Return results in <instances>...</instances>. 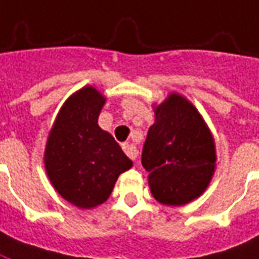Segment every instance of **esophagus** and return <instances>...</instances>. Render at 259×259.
Listing matches in <instances>:
<instances>
[{
	"instance_id": "1",
	"label": "esophagus",
	"mask_w": 259,
	"mask_h": 259,
	"mask_svg": "<svg viewBox=\"0 0 259 259\" xmlns=\"http://www.w3.org/2000/svg\"><path fill=\"white\" fill-rule=\"evenodd\" d=\"M122 147H123V150H124V153L129 156L130 159L136 160L137 150H136V147H135V144L129 143V142H127V143H123Z\"/></svg>"
}]
</instances>
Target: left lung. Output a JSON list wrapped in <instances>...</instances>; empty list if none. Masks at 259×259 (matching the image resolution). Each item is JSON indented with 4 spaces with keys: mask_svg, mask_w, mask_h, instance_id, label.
Here are the masks:
<instances>
[{
    "mask_svg": "<svg viewBox=\"0 0 259 259\" xmlns=\"http://www.w3.org/2000/svg\"><path fill=\"white\" fill-rule=\"evenodd\" d=\"M150 126L142 153L153 197L164 205H184L210 186L215 171V142L197 107L186 96L171 92L153 105Z\"/></svg>",
    "mask_w": 259,
    "mask_h": 259,
    "instance_id": "left-lung-1",
    "label": "left lung"
}]
</instances>
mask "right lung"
<instances>
[{
	"instance_id": "right-lung-1",
	"label": "right lung",
	"mask_w": 259,
	"mask_h": 259,
	"mask_svg": "<svg viewBox=\"0 0 259 259\" xmlns=\"http://www.w3.org/2000/svg\"><path fill=\"white\" fill-rule=\"evenodd\" d=\"M106 103L88 85L65 100L49 130L44 164L56 193L78 208L106 201L117 177L133 166L110 133L98 124Z\"/></svg>"
}]
</instances>
